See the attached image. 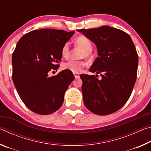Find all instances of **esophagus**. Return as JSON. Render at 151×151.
I'll return each instance as SVG.
<instances>
[{
  "label": "esophagus",
  "instance_id": "34e87169",
  "mask_svg": "<svg viewBox=\"0 0 151 151\" xmlns=\"http://www.w3.org/2000/svg\"><path fill=\"white\" fill-rule=\"evenodd\" d=\"M73 74H74V76H75V78H79V76H80V75H79V74L77 73H74Z\"/></svg>",
  "mask_w": 151,
  "mask_h": 151
}]
</instances>
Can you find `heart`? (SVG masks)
<instances>
[{
    "instance_id": "obj_1",
    "label": "heart",
    "mask_w": 151,
    "mask_h": 151,
    "mask_svg": "<svg viewBox=\"0 0 151 151\" xmlns=\"http://www.w3.org/2000/svg\"><path fill=\"white\" fill-rule=\"evenodd\" d=\"M75 44L76 46L81 47L83 50L81 55V57L89 58L92 56V50L93 49V44L91 40L85 36H78L75 39ZM70 45L69 43L66 42L63 46L61 49V55L63 57L67 58L69 55ZM85 63L83 60H70L63 65V68L67 69L73 73H78L85 66Z\"/></svg>"
}]
</instances>
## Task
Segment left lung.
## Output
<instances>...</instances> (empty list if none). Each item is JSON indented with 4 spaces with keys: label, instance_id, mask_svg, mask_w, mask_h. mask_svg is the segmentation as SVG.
<instances>
[{
    "label": "left lung",
    "instance_id": "obj_1",
    "mask_svg": "<svg viewBox=\"0 0 151 151\" xmlns=\"http://www.w3.org/2000/svg\"><path fill=\"white\" fill-rule=\"evenodd\" d=\"M78 31L96 45L99 57L90 71L102 77L80 75L85 105L98 115L115 112L129 100L137 80L139 57L134 43L127 33L109 26Z\"/></svg>",
    "mask_w": 151,
    "mask_h": 151
}]
</instances>
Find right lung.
Masks as SVG:
<instances>
[{
    "label": "right lung",
    "instance_id": "add662e5",
    "mask_svg": "<svg viewBox=\"0 0 151 151\" xmlns=\"http://www.w3.org/2000/svg\"><path fill=\"white\" fill-rule=\"evenodd\" d=\"M74 33L35 30L17 43L12 57V81L20 99L35 113L52 114L63 105L65 91L75 76L67 69L56 76H48V73L59 67L63 46Z\"/></svg>",
    "mask_w": 151,
    "mask_h": 151
}]
</instances>
